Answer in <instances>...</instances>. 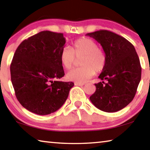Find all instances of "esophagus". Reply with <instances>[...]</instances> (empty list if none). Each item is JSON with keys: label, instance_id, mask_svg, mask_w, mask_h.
I'll return each mask as SVG.
<instances>
[{"label": "esophagus", "instance_id": "1", "mask_svg": "<svg viewBox=\"0 0 150 150\" xmlns=\"http://www.w3.org/2000/svg\"><path fill=\"white\" fill-rule=\"evenodd\" d=\"M75 85H77V86H83L85 85V83H78V82H75Z\"/></svg>", "mask_w": 150, "mask_h": 150}]
</instances>
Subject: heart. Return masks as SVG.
Wrapping results in <instances>:
<instances>
[{"label": "heart", "instance_id": "heart-1", "mask_svg": "<svg viewBox=\"0 0 150 150\" xmlns=\"http://www.w3.org/2000/svg\"><path fill=\"white\" fill-rule=\"evenodd\" d=\"M60 62L65 69H71L76 59L80 60L81 67L68 72V80L85 83L94 76L95 72L103 71L106 65V55L95 40L81 38L73 42L71 49L63 47L60 52Z\"/></svg>", "mask_w": 150, "mask_h": 150}]
</instances>
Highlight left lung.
I'll return each instance as SVG.
<instances>
[{
    "mask_svg": "<svg viewBox=\"0 0 150 150\" xmlns=\"http://www.w3.org/2000/svg\"><path fill=\"white\" fill-rule=\"evenodd\" d=\"M102 45L106 55V65L98 76L96 91L90 100L96 108L115 112L130 104L141 80L142 67L138 55L131 43L108 30H98L86 34Z\"/></svg>",
    "mask_w": 150,
    "mask_h": 150,
    "instance_id": "obj_1",
    "label": "left lung"
}]
</instances>
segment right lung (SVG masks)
<instances>
[{"instance_id": "right-lung-1", "label": "right lung", "mask_w": 150, "mask_h": 150, "mask_svg": "<svg viewBox=\"0 0 150 150\" xmlns=\"http://www.w3.org/2000/svg\"><path fill=\"white\" fill-rule=\"evenodd\" d=\"M62 33L42 31L24 40L11 64V81L18 100L28 110L50 115L64 104L74 83L57 81L65 75L60 52Z\"/></svg>"}]
</instances>
